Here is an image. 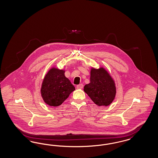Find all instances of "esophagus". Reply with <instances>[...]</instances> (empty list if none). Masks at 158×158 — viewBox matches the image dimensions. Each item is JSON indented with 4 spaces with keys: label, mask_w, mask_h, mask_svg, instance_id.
Instances as JSON below:
<instances>
[{
    "label": "esophagus",
    "mask_w": 158,
    "mask_h": 158,
    "mask_svg": "<svg viewBox=\"0 0 158 158\" xmlns=\"http://www.w3.org/2000/svg\"><path fill=\"white\" fill-rule=\"evenodd\" d=\"M77 89H82V88H83V84H80L78 85L77 86Z\"/></svg>",
    "instance_id": "1"
}]
</instances>
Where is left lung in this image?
Returning a JSON list of instances; mask_svg holds the SVG:
<instances>
[{
	"mask_svg": "<svg viewBox=\"0 0 158 158\" xmlns=\"http://www.w3.org/2000/svg\"><path fill=\"white\" fill-rule=\"evenodd\" d=\"M84 91L97 105L107 106L114 99L116 88L112 77L103 67H92L90 83L84 86Z\"/></svg>",
	"mask_w": 158,
	"mask_h": 158,
	"instance_id": "1",
	"label": "left lung"
}]
</instances>
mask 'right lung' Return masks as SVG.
<instances>
[{"instance_id": "1", "label": "right lung", "mask_w": 158, "mask_h": 158, "mask_svg": "<svg viewBox=\"0 0 158 158\" xmlns=\"http://www.w3.org/2000/svg\"><path fill=\"white\" fill-rule=\"evenodd\" d=\"M65 71L52 67L46 73L41 85V96L44 101L51 106L62 104L76 89L64 76Z\"/></svg>"}]
</instances>
